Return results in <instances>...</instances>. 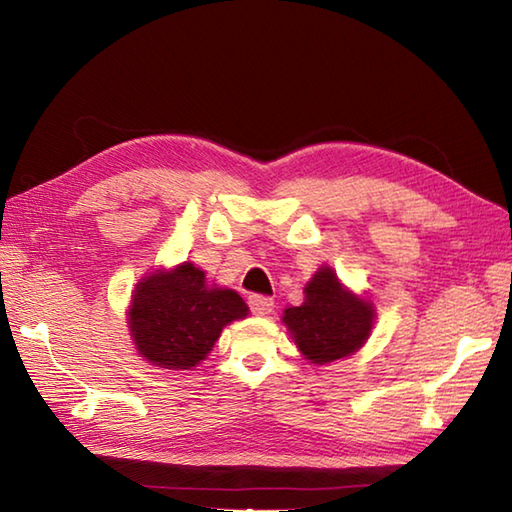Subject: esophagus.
<instances>
[{
  "instance_id": "34e87169",
  "label": "esophagus",
  "mask_w": 512,
  "mask_h": 512,
  "mask_svg": "<svg viewBox=\"0 0 512 512\" xmlns=\"http://www.w3.org/2000/svg\"><path fill=\"white\" fill-rule=\"evenodd\" d=\"M248 306H250V312H253L255 317H266V314L273 312L275 303H273V299L264 297V295H250Z\"/></svg>"
}]
</instances>
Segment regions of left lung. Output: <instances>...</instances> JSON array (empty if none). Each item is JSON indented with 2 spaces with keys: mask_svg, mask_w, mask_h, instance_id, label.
<instances>
[{
  "mask_svg": "<svg viewBox=\"0 0 512 512\" xmlns=\"http://www.w3.org/2000/svg\"><path fill=\"white\" fill-rule=\"evenodd\" d=\"M292 341L306 361L330 365L352 356L372 334L374 303L356 295L323 264L303 288V303L284 310L281 317Z\"/></svg>",
  "mask_w": 512,
  "mask_h": 512,
  "instance_id": "8db88e82",
  "label": "left lung"
}]
</instances>
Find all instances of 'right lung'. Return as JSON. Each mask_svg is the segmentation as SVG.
<instances>
[{"mask_svg":"<svg viewBox=\"0 0 512 512\" xmlns=\"http://www.w3.org/2000/svg\"><path fill=\"white\" fill-rule=\"evenodd\" d=\"M248 306L231 288L206 281L191 262L140 277L127 310L136 352L162 369L200 365L228 323L246 319Z\"/></svg>","mask_w":512,"mask_h":512,"instance_id":"add662e5","label":"right lung"}]
</instances>
